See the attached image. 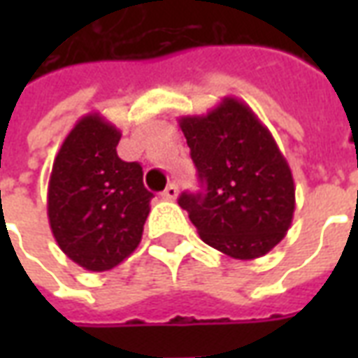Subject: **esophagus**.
<instances>
[{
    "label": "esophagus",
    "mask_w": 358,
    "mask_h": 358,
    "mask_svg": "<svg viewBox=\"0 0 358 358\" xmlns=\"http://www.w3.org/2000/svg\"><path fill=\"white\" fill-rule=\"evenodd\" d=\"M161 197L166 199V201H174V199L178 197V187H176V184H169V186L164 187V192L161 194Z\"/></svg>",
    "instance_id": "34e87169"
}]
</instances>
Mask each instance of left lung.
<instances>
[{"label": "left lung", "mask_w": 358, "mask_h": 358, "mask_svg": "<svg viewBox=\"0 0 358 358\" xmlns=\"http://www.w3.org/2000/svg\"><path fill=\"white\" fill-rule=\"evenodd\" d=\"M178 122L203 184L178 203L199 238L240 261L266 255L285 238L295 210L292 169L270 130L236 97Z\"/></svg>", "instance_id": "obj_1"}]
</instances>
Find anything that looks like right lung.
I'll return each instance as SVG.
<instances>
[{
    "instance_id": "1",
    "label": "right lung",
    "mask_w": 358,
    "mask_h": 358,
    "mask_svg": "<svg viewBox=\"0 0 358 358\" xmlns=\"http://www.w3.org/2000/svg\"><path fill=\"white\" fill-rule=\"evenodd\" d=\"M120 130L99 113L82 117L59 149L48 218L61 251L92 272L115 268L140 245L153 194L138 163L117 155Z\"/></svg>"
}]
</instances>
